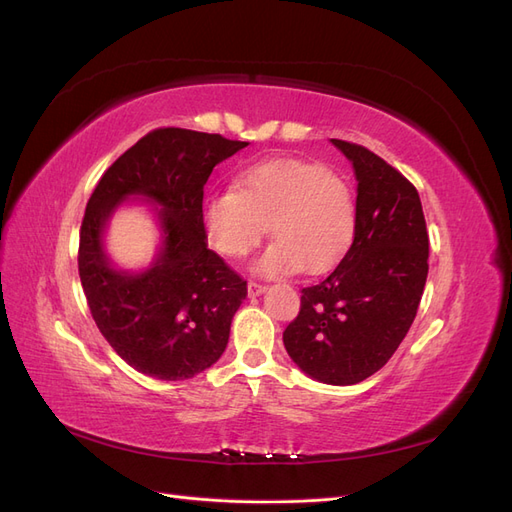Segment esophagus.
Here are the masks:
<instances>
[{"mask_svg":"<svg viewBox=\"0 0 512 512\" xmlns=\"http://www.w3.org/2000/svg\"><path fill=\"white\" fill-rule=\"evenodd\" d=\"M265 290H267V286H265V284L247 282V294H250V297H258V294H262Z\"/></svg>","mask_w":512,"mask_h":512,"instance_id":"esophagus-1","label":"esophagus"}]
</instances>
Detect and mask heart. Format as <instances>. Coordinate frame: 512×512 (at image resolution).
Here are the masks:
<instances>
[{"mask_svg":"<svg viewBox=\"0 0 512 512\" xmlns=\"http://www.w3.org/2000/svg\"><path fill=\"white\" fill-rule=\"evenodd\" d=\"M203 224L213 250L232 260L271 230L275 241L254 262L258 275H316L350 252L359 215L344 177L318 162L271 158L241 170L232 190L209 194Z\"/></svg>","mask_w":512,"mask_h":512,"instance_id":"heart-1","label":"heart"}]
</instances>
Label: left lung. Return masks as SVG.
Returning <instances> with one entry per match:
<instances>
[{"mask_svg": "<svg viewBox=\"0 0 512 512\" xmlns=\"http://www.w3.org/2000/svg\"><path fill=\"white\" fill-rule=\"evenodd\" d=\"M331 143L359 181L356 237L327 280L301 290L284 346L309 378L348 386L376 374L404 342L427 282L429 237L421 198L397 168L361 145Z\"/></svg>", "mask_w": 512, "mask_h": 512, "instance_id": "left-lung-1", "label": "left lung"}]
</instances>
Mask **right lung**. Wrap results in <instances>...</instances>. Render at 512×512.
<instances>
[{"mask_svg": "<svg viewBox=\"0 0 512 512\" xmlns=\"http://www.w3.org/2000/svg\"><path fill=\"white\" fill-rule=\"evenodd\" d=\"M247 147L220 134L158 128L119 156L91 194L79 241L89 312L111 348L141 374L185 380L226 350L247 282L207 247L203 190L211 170ZM130 195L161 205L163 250L143 274L110 267L101 235Z\"/></svg>", "mask_w": 512, "mask_h": 512, "instance_id": "add662e5", "label": "right lung"}]
</instances>
